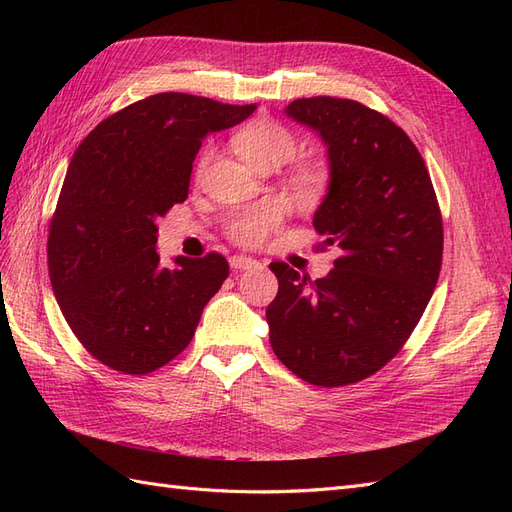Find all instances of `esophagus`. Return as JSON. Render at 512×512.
<instances>
[{"label": "esophagus", "instance_id": "34e87169", "mask_svg": "<svg viewBox=\"0 0 512 512\" xmlns=\"http://www.w3.org/2000/svg\"><path fill=\"white\" fill-rule=\"evenodd\" d=\"M258 265V260H254V258H250V256H243V254H235V256H230V267L232 269H252V267H256Z\"/></svg>", "mask_w": 512, "mask_h": 512}]
</instances>
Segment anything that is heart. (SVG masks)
<instances>
[{"label": "heart", "instance_id": "obj_1", "mask_svg": "<svg viewBox=\"0 0 512 512\" xmlns=\"http://www.w3.org/2000/svg\"><path fill=\"white\" fill-rule=\"evenodd\" d=\"M235 147L241 156L256 170L277 168L290 162L297 153L294 134L273 121H252L235 134ZM209 160V149H203L198 158V170H203ZM286 215V205L277 198L260 200V203L237 207L226 218V235L245 247L260 245L280 228Z\"/></svg>", "mask_w": 512, "mask_h": 512}]
</instances>
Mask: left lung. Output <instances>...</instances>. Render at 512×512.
<instances>
[{"label":"left lung","mask_w":512,"mask_h":512,"mask_svg":"<svg viewBox=\"0 0 512 512\" xmlns=\"http://www.w3.org/2000/svg\"><path fill=\"white\" fill-rule=\"evenodd\" d=\"M286 115L329 147V194L314 215L320 250L337 245L327 277L271 262L267 307L277 359L333 389L374 376L404 348L438 284L442 213L421 153L389 117L356 100L301 98Z\"/></svg>","instance_id":"obj_1"}]
</instances>
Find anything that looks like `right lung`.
<instances>
[{"label": "right lung", "mask_w": 512, "mask_h": 512, "mask_svg": "<svg viewBox=\"0 0 512 512\" xmlns=\"http://www.w3.org/2000/svg\"><path fill=\"white\" fill-rule=\"evenodd\" d=\"M254 108L166 91L106 117L74 151L46 260L61 314L102 365L145 376L192 342L228 262L209 252L164 267L156 222L188 198L205 138Z\"/></svg>", "instance_id": "obj_1"}]
</instances>
